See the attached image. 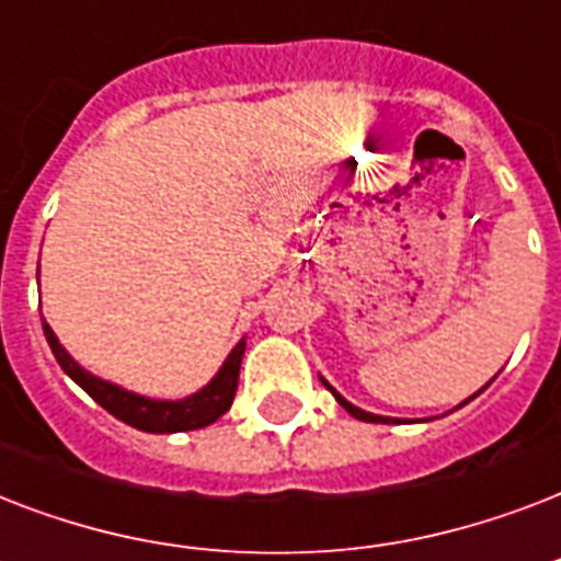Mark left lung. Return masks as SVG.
Segmentation results:
<instances>
[{
    "mask_svg": "<svg viewBox=\"0 0 561 561\" xmlns=\"http://www.w3.org/2000/svg\"><path fill=\"white\" fill-rule=\"evenodd\" d=\"M323 383H325V381H323ZM325 387H329V390L334 392V399L341 401L343 408H346V413H352V416H355V419H360V422H383V425H387V422H392V419H387V416H375V413H367V410H360V408H355V404H350V401L343 399L341 392L334 390L332 383H325ZM471 399H474V396H471ZM466 401H469V399H466ZM466 401H462V404H466Z\"/></svg>",
    "mask_w": 561,
    "mask_h": 561,
    "instance_id": "8db88e82",
    "label": "left lung"
}]
</instances>
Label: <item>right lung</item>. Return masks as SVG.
Masks as SVG:
<instances>
[{"instance_id":"right-lung-1","label":"right lung","mask_w":561,"mask_h":561,"mask_svg":"<svg viewBox=\"0 0 561 561\" xmlns=\"http://www.w3.org/2000/svg\"><path fill=\"white\" fill-rule=\"evenodd\" d=\"M43 332H46V341L51 346V352H55L57 364L64 367V373L72 381L81 383L83 390L90 392L92 399L99 401L107 413L127 422L130 427L148 431V434H178V431L206 427L215 419L224 416L232 408V399H236L238 369H241V358H244V341L229 352V358L224 360L220 373L201 392H194V396H188L183 401H157L136 396V392H127L122 387H116V383L101 381V378L90 375L69 358V352L57 343L55 332L48 329V323H43Z\"/></svg>"}]
</instances>
